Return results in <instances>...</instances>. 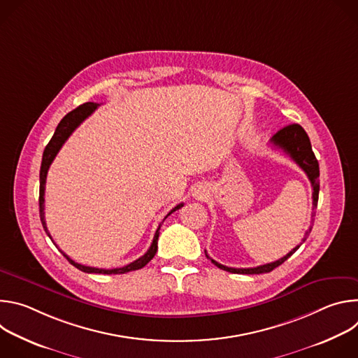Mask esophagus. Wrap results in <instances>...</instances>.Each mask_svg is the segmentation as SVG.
<instances>
[{
	"instance_id": "34e87169",
	"label": "esophagus",
	"mask_w": 358,
	"mask_h": 358,
	"mask_svg": "<svg viewBox=\"0 0 358 358\" xmlns=\"http://www.w3.org/2000/svg\"><path fill=\"white\" fill-rule=\"evenodd\" d=\"M203 192H206V191H202L201 188L199 189H196V192H195V195L198 196V198H202L203 196Z\"/></svg>"
}]
</instances>
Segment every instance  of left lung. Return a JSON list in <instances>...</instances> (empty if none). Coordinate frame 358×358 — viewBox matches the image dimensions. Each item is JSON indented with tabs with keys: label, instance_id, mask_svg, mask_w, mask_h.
I'll use <instances>...</instances> for the list:
<instances>
[{
	"label": "left lung",
	"instance_id": "8db88e82",
	"mask_svg": "<svg viewBox=\"0 0 358 358\" xmlns=\"http://www.w3.org/2000/svg\"><path fill=\"white\" fill-rule=\"evenodd\" d=\"M271 143L283 150L286 155L306 173V176H308V178L310 180V184H312V188H313V194H312V198H313V213H312V222L315 221V210L317 208V201H319V189H320V182H319V176H320V171H319V162L315 156V152L312 150V144H310V138L308 136V133L304 131V129L300 126V124H289L283 129H280L272 138H271ZM312 231V227L309 229V232ZM309 232H306L304 238H303V242L306 241V238H308ZM301 245V243H300ZM297 245L296 248H293L287 255H285L283 258L275 261V262H271V264H266V265H261V266H257V268H228V266H224L221 264H218L217 261L211 259L207 252V258L211 259V262L218 266L220 269L222 271H227V272H231V273H241V275H259V273H268V272H272L275 268L280 266L285 261H287L292 255L299 249Z\"/></svg>",
	"mask_w": 358,
	"mask_h": 358
}]
</instances>
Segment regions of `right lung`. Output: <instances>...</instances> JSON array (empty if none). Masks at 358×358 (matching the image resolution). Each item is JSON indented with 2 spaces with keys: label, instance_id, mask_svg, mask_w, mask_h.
<instances>
[{
  "label": "right lung",
  "instance_id": "right-lung-1",
  "mask_svg": "<svg viewBox=\"0 0 358 358\" xmlns=\"http://www.w3.org/2000/svg\"><path fill=\"white\" fill-rule=\"evenodd\" d=\"M97 103H93V101H87V103H83L80 105L79 108L73 109L72 112H69L58 124L52 138L49 140V143L46 144L45 150H43V156H42V163H41V171H39V217H41V222H42V227L45 229V232L48 234V236L50 238V241L54 242L52 236H50L48 228H46V222H45V213H43V202H45V182H46V174H48V170L50 167V164H52L54 159L57 157L58 151L61 150V147L64 145V143L68 140V137L73 133V130L85 120L87 119L96 109H97ZM184 206V203H178L177 207H174L166 217L164 220L171 215L174 211L180 210L181 207ZM163 220V222H164ZM162 222V224H163ZM162 224L159 225L157 231H156V235L155 238H152V242H151V246L148 248V250L143 255V257H140L138 259H136L134 262L123 266V268H115V269H99V268H92V266H85V265H80V264H76L75 261H72L68 255L64 253V257L75 266L78 268L79 271L82 272H86V273H103V275H120V273H127V272H131V271H137V269H141L143 266H145L152 258H155V255L157 252V241H159V235H160V228H162ZM55 243V242H54Z\"/></svg>",
  "mask_w": 358,
  "mask_h": 358
}]
</instances>
